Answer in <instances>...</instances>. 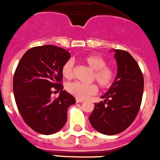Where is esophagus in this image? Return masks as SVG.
I'll return each instance as SVG.
<instances>
[{"mask_svg":"<svg viewBox=\"0 0 160 160\" xmlns=\"http://www.w3.org/2000/svg\"><path fill=\"white\" fill-rule=\"evenodd\" d=\"M76 101H77V102H83L84 100H83V99H81V98H76Z\"/></svg>","mask_w":160,"mask_h":160,"instance_id":"34e87169","label":"esophagus"}]
</instances>
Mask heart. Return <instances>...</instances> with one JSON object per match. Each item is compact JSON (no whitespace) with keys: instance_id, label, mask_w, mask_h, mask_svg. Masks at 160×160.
Instances as JSON below:
<instances>
[{"instance_id":"1","label":"heart","mask_w":160,"mask_h":160,"mask_svg":"<svg viewBox=\"0 0 160 160\" xmlns=\"http://www.w3.org/2000/svg\"><path fill=\"white\" fill-rule=\"evenodd\" d=\"M83 61L91 69L93 70L92 79L95 80L102 88H108L114 83L115 72L114 68L107 66V62L98 54H89L83 58ZM62 74L65 79L70 80L73 77V62L68 60L63 65ZM69 93L78 98L84 99L98 92V88L94 83L83 84L79 82H73L67 85Z\"/></svg>"}]
</instances>
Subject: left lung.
<instances>
[{"label":"left lung","mask_w":160,"mask_h":160,"mask_svg":"<svg viewBox=\"0 0 160 160\" xmlns=\"http://www.w3.org/2000/svg\"><path fill=\"white\" fill-rule=\"evenodd\" d=\"M118 74L108 92L95 103L89 121L92 127L105 135L123 132L138 114L144 91V77L136 60L127 51L114 50Z\"/></svg>","instance_id":"left-lung-1"}]
</instances>
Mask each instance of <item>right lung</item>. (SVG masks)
Wrapping results in <instances>:
<instances>
[{"instance_id":"1","label":"right lung","mask_w":160,"mask_h":160,"mask_svg":"<svg viewBox=\"0 0 160 160\" xmlns=\"http://www.w3.org/2000/svg\"><path fill=\"white\" fill-rule=\"evenodd\" d=\"M69 58V52L58 46H35L23 54L16 67L15 100L24 122L35 132H58L66 122L68 108L76 103L62 84V66ZM53 90L60 92L58 98H51Z\"/></svg>"}]
</instances>
